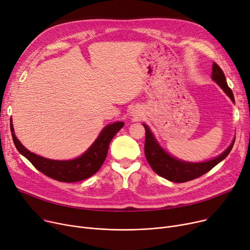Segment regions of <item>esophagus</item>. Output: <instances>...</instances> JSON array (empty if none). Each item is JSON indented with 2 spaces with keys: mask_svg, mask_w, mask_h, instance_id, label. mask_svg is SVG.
Masks as SVG:
<instances>
[{
  "mask_svg": "<svg viewBox=\"0 0 250 250\" xmlns=\"http://www.w3.org/2000/svg\"><path fill=\"white\" fill-rule=\"evenodd\" d=\"M132 116L135 118V120H139V118L142 116L141 110L138 109V108H135V109L132 111Z\"/></svg>",
  "mask_w": 250,
  "mask_h": 250,
  "instance_id": "34e87169",
  "label": "esophagus"
}]
</instances>
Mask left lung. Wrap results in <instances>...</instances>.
<instances>
[{
  "mask_svg": "<svg viewBox=\"0 0 250 250\" xmlns=\"http://www.w3.org/2000/svg\"><path fill=\"white\" fill-rule=\"evenodd\" d=\"M212 79L223 90H224L225 93L234 102V96L232 93V90L229 88L227 84L226 77L224 73H223L222 69L216 62L213 63ZM144 127H145L146 130L145 156L150 166L158 175L177 183L187 182L195 179L208 172L209 170L214 168L218 163H220L222 160H224L226 158L231 152L235 142L234 140L233 143L229 146V148L215 159L201 163H189L175 159L174 157L170 156L168 153H166L159 146V144L156 142L150 128L146 125H144Z\"/></svg>",
  "mask_w": 250,
  "mask_h": 250,
  "instance_id": "left-lung-1",
  "label": "left lung"
}]
</instances>
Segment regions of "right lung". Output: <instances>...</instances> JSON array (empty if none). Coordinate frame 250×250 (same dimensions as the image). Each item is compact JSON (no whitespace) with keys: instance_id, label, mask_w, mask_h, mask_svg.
I'll list each match as a JSON object with an SVG mask.
<instances>
[{"instance_id":"1","label":"right lung","mask_w":250,"mask_h":250,"mask_svg":"<svg viewBox=\"0 0 250 250\" xmlns=\"http://www.w3.org/2000/svg\"><path fill=\"white\" fill-rule=\"evenodd\" d=\"M123 122H117L105 126L96 141L82 156L74 160L59 161L43 158L26 149L14 134L12 121L10 128L15 147L26 159L44 175L62 182H77L94 175L106 158L109 144L116 133L124 126Z\"/></svg>"}]
</instances>
